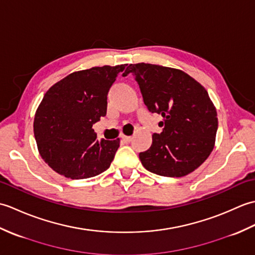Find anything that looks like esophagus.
I'll list each match as a JSON object with an SVG mask.
<instances>
[{
  "instance_id": "obj_1",
  "label": "esophagus",
  "mask_w": 255,
  "mask_h": 255,
  "mask_svg": "<svg viewBox=\"0 0 255 255\" xmlns=\"http://www.w3.org/2000/svg\"><path fill=\"white\" fill-rule=\"evenodd\" d=\"M122 139L124 140L125 142H130L131 140H132V138H131V137H129V136H124V134L122 136Z\"/></svg>"
}]
</instances>
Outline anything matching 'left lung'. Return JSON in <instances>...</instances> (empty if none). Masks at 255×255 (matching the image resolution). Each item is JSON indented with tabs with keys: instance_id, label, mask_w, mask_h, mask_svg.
<instances>
[{
	"instance_id": "obj_1",
	"label": "left lung",
	"mask_w": 255,
	"mask_h": 255,
	"mask_svg": "<svg viewBox=\"0 0 255 255\" xmlns=\"http://www.w3.org/2000/svg\"><path fill=\"white\" fill-rule=\"evenodd\" d=\"M145 106L163 117L161 133H153L151 147L139 159L154 174L182 177L202 165L214 149L217 112L207 91L182 70L150 63L129 64Z\"/></svg>"
}]
</instances>
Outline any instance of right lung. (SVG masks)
Masks as SVG:
<instances>
[{
	"instance_id": "add662e5",
	"label": "right lung",
	"mask_w": 255,
	"mask_h": 255,
	"mask_svg": "<svg viewBox=\"0 0 255 255\" xmlns=\"http://www.w3.org/2000/svg\"><path fill=\"white\" fill-rule=\"evenodd\" d=\"M127 64L73 72L47 91L34 119L38 151L46 163L72 180L110 167L121 140H100L92 126L106 115L107 94Z\"/></svg>"
}]
</instances>
